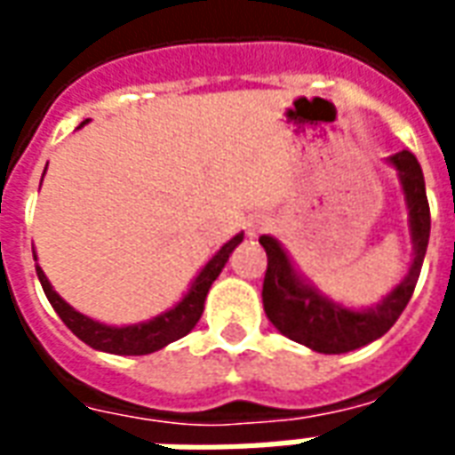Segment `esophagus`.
<instances>
[{"label": "esophagus", "instance_id": "34e87169", "mask_svg": "<svg viewBox=\"0 0 455 455\" xmlns=\"http://www.w3.org/2000/svg\"><path fill=\"white\" fill-rule=\"evenodd\" d=\"M270 227V219L267 217H260V214H256V217H251L246 221V234L251 238L253 236H258V234H260V231H266V228Z\"/></svg>", "mask_w": 455, "mask_h": 455}]
</instances>
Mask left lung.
Listing matches in <instances>:
<instances>
[{
	"mask_svg": "<svg viewBox=\"0 0 455 455\" xmlns=\"http://www.w3.org/2000/svg\"><path fill=\"white\" fill-rule=\"evenodd\" d=\"M385 163L397 172L411 238V260L407 273L378 305L346 307L334 297L324 295L297 267L287 248L275 236H260L267 253V270L263 280V309L277 331L302 343L316 353H348L368 346L390 331L410 302L419 280L421 263L429 246V202L421 165L410 150L395 153Z\"/></svg>",
	"mask_w": 455,
	"mask_h": 455,
	"instance_id": "8db88e82",
	"label": "left lung"
}]
</instances>
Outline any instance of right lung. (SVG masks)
<instances>
[{
	"mask_svg": "<svg viewBox=\"0 0 455 455\" xmlns=\"http://www.w3.org/2000/svg\"><path fill=\"white\" fill-rule=\"evenodd\" d=\"M87 121L80 124L83 129ZM45 175V170H44ZM243 241V231L236 234V236L227 241L224 246L219 248L214 256L209 258L204 266L199 267V273L195 275V280L189 283L188 292L180 297L175 305L160 312L153 319H146V322H139V324H104V322H97L92 316L77 312L75 307H70L65 302L63 297L58 295L51 285V280L45 277L44 267L36 266V275L41 280V287H44L48 302L53 305V309L58 312V316L63 319L65 326L73 331L80 341H84L87 346H92L97 351L104 353H116V355H146V353L160 351L165 348L168 343L178 341L182 336H188L195 326H197L199 316L204 312V299H207V292L212 283L217 280L219 273L227 266L228 256L234 253V248ZM34 260L36 251H34Z\"/></svg>",
	"mask_w": 455,
	"mask_h": 455,
	"instance_id": "add662e5",
	"label": "right lung"
}]
</instances>
